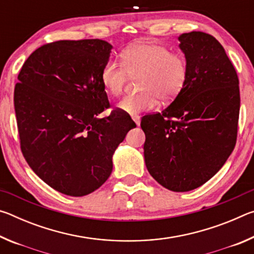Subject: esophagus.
<instances>
[{
  "mask_svg": "<svg viewBox=\"0 0 254 254\" xmlns=\"http://www.w3.org/2000/svg\"><path fill=\"white\" fill-rule=\"evenodd\" d=\"M133 121H134V123L136 124L137 127L140 126V123H141V120H140V117H134L133 118Z\"/></svg>",
  "mask_w": 254,
  "mask_h": 254,
  "instance_id": "34e87169",
  "label": "esophagus"
}]
</instances>
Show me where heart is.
<instances>
[{
	"label": "heart",
	"instance_id": "b5f03b06",
	"mask_svg": "<svg viewBox=\"0 0 254 254\" xmlns=\"http://www.w3.org/2000/svg\"><path fill=\"white\" fill-rule=\"evenodd\" d=\"M121 62L122 65L107 60L102 68L101 81L107 93L117 96L123 91L127 75H140L139 88L142 92L124 96L118 103V109L131 117L154 109L159 97L162 101L173 100L186 84V60L163 46L134 45L122 51Z\"/></svg>",
	"mask_w": 254,
	"mask_h": 254
}]
</instances>
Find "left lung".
<instances>
[{
  "mask_svg": "<svg viewBox=\"0 0 254 254\" xmlns=\"http://www.w3.org/2000/svg\"><path fill=\"white\" fill-rule=\"evenodd\" d=\"M187 80L161 113L144 115V161L167 189L189 191L220 170L238 135L240 88L235 68L213 36L200 31L178 37Z\"/></svg>",
  "mask_w": 254,
  "mask_h": 254,
  "instance_id": "obj_1",
  "label": "left lung"
}]
</instances>
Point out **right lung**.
I'll return each mask as SVG.
<instances>
[{
  "label": "right lung",
  "mask_w": 254,
  "mask_h": 254,
  "mask_svg": "<svg viewBox=\"0 0 254 254\" xmlns=\"http://www.w3.org/2000/svg\"><path fill=\"white\" fill-rule=\"evenodd\" d=\"M112 47L100 39L60 40L25 60L14 88L21 150L34 174L68 196H85L110 177L130 115L109 109L101 71Z\"/></svg>",
  "instance_id": "right-lung-1"
}]
</instances>
